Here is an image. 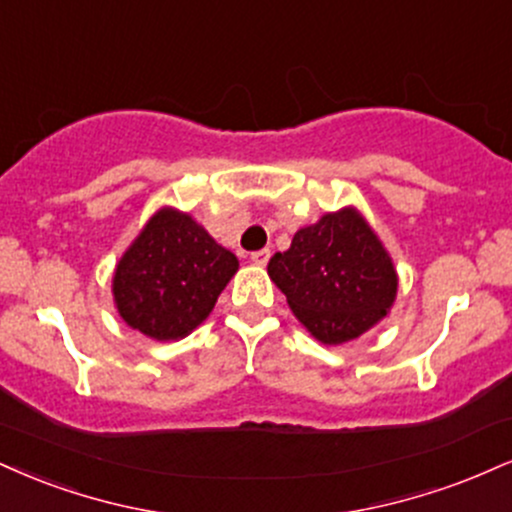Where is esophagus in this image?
<instances>
[{
	"label": "esophagus",
	"mask_w": 512,
	"mask_h": 512,
	"mask_svg": "<svg viewBox=\"0 0 512 512\" xmlns=\"http://www.w3.org/2000/svg\"><path fill=\"white\" fill-rule=\"evenodd\" d=\"M269 257H272V252L269 250H257V252H252L250 260H252V264H257V267H264V264L269 262Z\"/></svg>",
	"instance_id": "1"
}]
</instances>
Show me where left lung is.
<instances>
[{
  "instance_id": "1",
  "label": "left lung",
  "mask_w": 512,
  "mask_h": 512,
  "mask_svg": "<svg viewBox=\"0 0 512 512\" xmlns=\"http://www.w3.org/2000/svg\"><path fill=\"white\" fill-rule=\"evenodd\" d=\"M267 274L295 319L324 346H343L374 329L398 295L393 257L353 205L295 231L291 248L269 260Z\"/></svg>"
}]
</instances>
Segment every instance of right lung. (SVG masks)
Returning <instances> with one entry per match:
<instances>
[{
    "label": "right lung",
    "mask_w": 512,
    "mask_h": 512,
    "mask_svg": "<svg viewBox=\"0 0 512 512\" xmlns=\"http://www.w3.org/2000/svg\"><path fill=\"white\" fill-rule=\"evenodd\" d=\"M238 272V257L176 207H159L121 260L112 295L119 317L155 341H178L197 329Z\"/></svg>",
    "instance_id": "obj_1"
}]
</instances>
